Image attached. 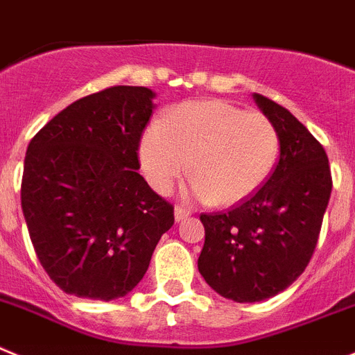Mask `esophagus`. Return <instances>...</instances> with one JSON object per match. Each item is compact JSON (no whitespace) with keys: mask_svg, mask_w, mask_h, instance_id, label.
Here are the masks:
<instances>
[{"mask_svg":"<svg viewBox=\"0 0 355 355\" xmlns=\"http://www.w3.org/2000/svg\"><path fill=\"white\" fill-rule=\"evenodd\" d=\"M189 216H191L189 209H185V207H180V205L175 207V221H177V223L184 221L185 217H189Z\"/></svg>","mask_w":355,"mask_h":355,"instance_id":"obj_1","label":"esophagus"}]
</instances>
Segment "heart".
<instances>
[{"label": "heart", "mask_w": 355, "mask_h": 355, "mask_svg": "<svg viewBox=\"0 0 355 355\" xmlns=\"http://www.w3.org/2000/svg\"><path fill=\"white\" fill-rule=\"evenodd\" d=\"M277 154L279 136L269 116L217 98L173 107L139 143L141 168L157 193H170L189 168L187 193L223 207L257 193Z\"/></svg>", "instance_id": "b5f03b06"}]
</instances>
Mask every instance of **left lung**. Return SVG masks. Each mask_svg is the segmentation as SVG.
<instances>
[{"label": "left lung", "instance_id": "left-lung-1", "mask_svg": "<svg viewBox=\"0 0 355 355\" xmlns=\"http://www.w3.org/2000/svg\"><path fill=\"white\" fill-rule=\"evenodd\" d=\"M253 98L276 127L279 161L253 196L200 216L205 244L198 270L235 302L265 301L304 272L333 189L324 146L288 110L260 94Z\"/></svg>", "mask_w": 355, "mask_h": 355}]
</instances>
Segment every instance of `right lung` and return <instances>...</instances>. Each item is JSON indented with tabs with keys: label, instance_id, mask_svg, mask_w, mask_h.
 <instances>
[{
	"label": "right lung",
	"instance_id": "obj_1",
	"mask_svg": "<svg viewBox=\"0 0 355 355\" xmlns=\"http://www.w3.org/2000/svg\"><path fill=\"white\" fill-rule=\"evenodd\" d=\"M154 97L145 86H111L72 102L28 145L22 214L44 270L65 293L127 295L173 226V205L138 173Z\"/></svg>",
	"mask_w": 355,
	"mask_h": 355
}]
</instances>
